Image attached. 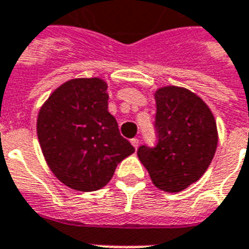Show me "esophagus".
Instances as JSON below:
<instances>
[{
    "label": "esophagus",
    "instance_id": "esophagus-1",
    "mask_svg": "<svg viewBox=\"0 0 249 249\" xmlns=\"http://www.w3.org/2000/svg\"><path fill=\"white\" fill-rule=\"evenodd\" d=\"M130 142H132L133 147L137 150V148H138V146H140V140H138V138H133V140H130Z\"/></svg>",
    "mask_w": 249,
    "mask_h": 249
}]
</instances>
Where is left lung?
Wrapping results in <instances>:
<instances>
[{"label": "left lung", "mask_w": 249, "mask_h": 249, "mask_svg": "<svg viewBox=\"0 0 249 249\" xmlns=\"http://www.w3.org/2000/svg\"><path fill=\"white\" fill-rule=\"evenodd\" d=\"M158 142L137 151L152 183L179 193L205 173L217 148V126L211 109L196 94L183 88L156 90Z\"/></svg>", "instance_id": "1"}]
</instances>
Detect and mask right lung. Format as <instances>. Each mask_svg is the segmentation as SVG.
<instances>
[{
  "mask_svg": "<svg viewBox=\"0 0 249 249\" xmlns=\"http://www.w3.org/2000/svg\"><path fill=\"white\" fill-rule=\"evenodd\" d=\"M107 84L73 79L41 107L37 136L48 165L64 185L95 191L112 178L117 164L134 152L108 112Z\"/></svg>",
  "mask_w": 249,
  "mask_h": 249,
  "instance_id": "add662e5",
  "label": "right lung"
}]
</instances>
